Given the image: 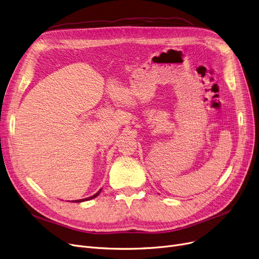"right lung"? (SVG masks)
I'll list each match as a JSON object with an SVG mask.
<instances>
[{"label":"right lung","instance_id":"obj_1","mask_svg":"<svg viewBox=\"0 0 259 259\" xmlns=\"http://www.w3.org/2000/svg\"><path fill=\"white\" fill-rule=\"evenodd\" d=\"M101 191H102V190H100V191H99L98 193H95L94 195H92V196H90V197H87V198H84V199H78V200H72V201H74V202H81V201H85V200H89V199L95 198V197H97V196L101 193Z\"/></svg>","mask_w":259,"mask_h":259}]
</instances>
